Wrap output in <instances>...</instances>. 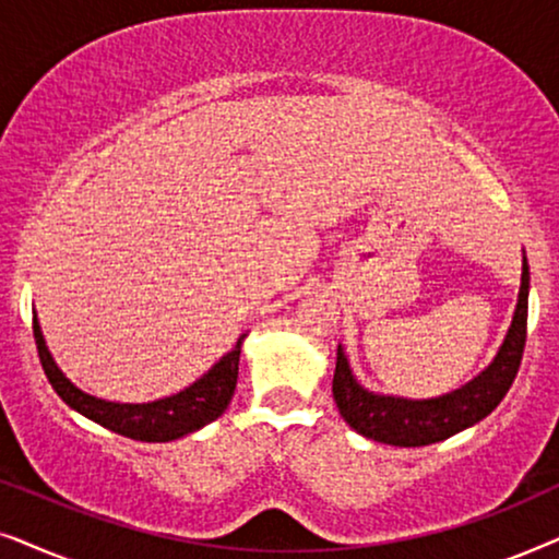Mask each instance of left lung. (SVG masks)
Returning a JSON list of instances; mask_svg holds the SVG:
<instances>
[{
  "label": "left lung",
  "instance_id": "8db88e82",
  "mask_svg": "<svg viewBox=\"0 0 559 559\" xmlns=\"http://www.w3.org/2000/svg\"><path fill=\"white\" fill-rule=\"evenodd\" d=\"M526 297H530V266L524 259L516 312L499 356L478 379H473L471 384L453 394L438 396V400L412 402L366 392L364 386H358L348 369L346 356L338 348L333 373V400L338 404L341 417L364 438L400 448L432 445V442L448 440L450 435L480 423L499 407V402L514 384L519 366H522L526 308H530Z\"/></svg>",
  "mask_w": 559,
  "mask_h": 559
}]
</instances>
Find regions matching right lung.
I'll list each match as a JSON object with an SVG mask.
<instances>
[{
	"instance_id": "1",
	"label": "right lung",
	"mask_w": 559,
	"mask_h": 559,
	"mask_svg": "<svg viewBox=\"0 0 559 559\" xmlns=\"http://www.w3.org/2000/svg\"><path fill=\"white\" fill-rule=\"evenodd\" d=\"M33 333L37 356H40L43 371L48 377L50 386L63 400L68 407L81 412L83 417L94 419L96 425L106 430L124 435V438L142 440V442H167L178 440L182 435L201 430L203 425L224 415V409L231 402L236 379H239V354L241 338L236 341V348L221 358L213 369L198 379L193 386L182 389L180 394L165 396V400L147 402V404H117L96 400L81 389H75L52 361L48 348H45L40 325L33 318Z\"/></svg>"
}]
</instances>
